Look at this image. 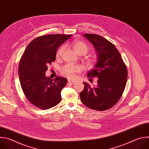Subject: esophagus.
<instances>
[{"label":"esophagus","mask_w":149,"mask_h":149,"mask_svg":"<svg viewBox=\"0 0 149 149\" xmlns=\"http://www.w3.org/2000/svg\"><path fill=\"white\" fill-rule=\"evenodd\" d=\"M68 83H69V84H72V85L74 84L76 82V81H71V80H68Z\"/></svg>","instance_id":"obj_1"}]
</instances>
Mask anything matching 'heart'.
<instances>
[{"label": "heart", "instance_id": "obj_1", "mask_svg": "<svg viewBox=\"0 0 149 149\" xmlns=\"http://www.w3.org/2000/svg\"><path fill=\"white\" fill-rule=\"evenodd\" d=\"M72 45L74 51L80 55H86L89 51L88 45L81 40H74L72 43ZM63 49H64V47L63 46L61 47L58 49L56 54V57L57 58L61 56ZM87 63L88 67H92L94 63V61L93 59H88L87 61ZM80 71L81 68L79 66L70 64V63H67V64L62 66L59 70V72L62 75L69 79L74 78L75 74L77 73H79Z\"/></svg>", "mask_w": 149, "mask_h": 149}]
</instances>
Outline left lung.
Segmentation results:
<instances>
[{"label": "left lung", "instance_id": "1", "mask_svg": "<svg viewBox=\"0 0 149 149\" xmlns=\"http://www.w3.org/2000/svg\"><path fill=\"white\" fill-rule=\"evenodd\" d=\"M83 36L91 42L98 56L94 68L89 71L87 77L98 79L95 87L84 82V89L80 93V98L90 109L107 110L116 104L123 94L128 75L127 67L118 51L109 40L95 34Z\"/></svg>", "mask_w": 149, "mask_h": 149}]
</instances>
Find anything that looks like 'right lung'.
<instances>
[{"label": "right lung", "instance_id": "add662e5", "mask_svg": "<svg viewBox=\"0 0 149 149\" xmlns=\"http://www.w3.org/2000/svg\"><path fill=\"white\" fill-rule=\"evenodd\" d=\"M71 35L52 34L39 36L25 49L19 64L21 88L27 100L36 108L49 109L61 101V92L67 83L65 78L47 77L48 65L55 61L58 47Z\"/></svg>", "mask_w": 149, "mask_h": 149}]
</instances>
